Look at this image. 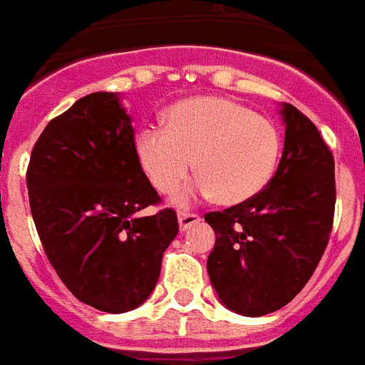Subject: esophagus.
Wrapping results in <instances>:
<instances>
[{
  "label": "esophagus",
  "mask_w": 365,
  "mask_h": 365,
  "mask_svg": "<svg viewBox=\"0 0 365 365\" xmlns=\"http://www.w3.org/2000/svg\"><path fill=\"white\" fill-rule=\"evenodd\" d=\"M202 217L198 214H188V212H179V227L180 231L190 230L192 225L200 223Z\"/></svg>",
  "instance_id": "1"
}]
</instances>
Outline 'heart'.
Returning <instances> with one entry per match:
<instances>
[{
	"instance_id": "obj_1",
	"label": "heart",
	"mask_w": 365,
	"mask_h": 365,
	"mask_svg": "<svg viewBox=\"0 0 365 365\" xmlns=\"http://www.w3.org/2000/svg\"><path fill=\"white\" fill-rule=\"evenodd\" d=\"M167 126L142 128L135 155L157 192L169 194L192 169L198 177L175 194L186 206L214 196L225 206L251 200L272 180L280 130L231 98L192 97L167 110Z\"/></svg>"
}]
</instances>
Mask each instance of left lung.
I'll use <instances>...</instances> for the list:
<instances>
[{
    "label": "left lung",
    "instance_id": "1",
    "mask_svg": "<svg viewBox=\"0 0 365 365\" xmlns=\"http://www.w3.org/2000/svg\"><path fill=\"white\" fill-rule=\"evenodd\" d=\"M286 138L267 188L223 212H210L215 233L210 282L220 302L245 317L282 309L315 272L334 215V159L315 124L284 103Z\"/></svg>",
    "mask_w": 365,
    "mask_h": 365
}]
</instances>
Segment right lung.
Masks as SVG:
<instances>
[{
    "label": "right lung",
    "instance_id": "add662e5",
    "mask_svg": "<svg viewBox=\"0 0 365 365\" xmlns=\"http://www.w3.org/2000/svg\"><path fill=\"white\" fill-rule=\"evenodd\" d=\"M29 202L50 264L79 302L106 313L140 307L179 233L135 155L132 116L118 93L79 98L34 143Z\"/></svg>",
    "mask_w": 365,
    "mask_h": 365
}]
</instances>
